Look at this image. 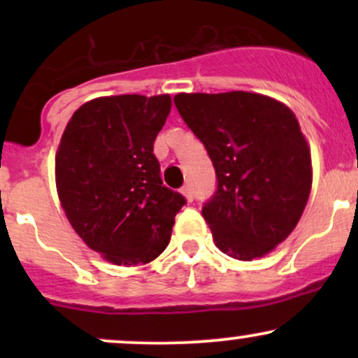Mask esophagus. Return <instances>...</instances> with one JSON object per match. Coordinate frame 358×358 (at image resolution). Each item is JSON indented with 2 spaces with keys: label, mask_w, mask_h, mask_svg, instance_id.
<instances>
[{
  "label": "esophagus",
  "mask_w": 358,
  "mask_h": 358,
  "mask_svg": "<svg viewBox=\"0 0 358 358\" xmlns=\"http://www.w3.org/2000/svg\"><path fill=\"white\" fill-rule=\"evenodd\" d=\"M180 193L185 196V199L188 200V202H192L193 200V193H192V188L188 187V185H185V187H182V190H180Z\"/></svg>",
  "instance_id": "1"
}]
</instances>
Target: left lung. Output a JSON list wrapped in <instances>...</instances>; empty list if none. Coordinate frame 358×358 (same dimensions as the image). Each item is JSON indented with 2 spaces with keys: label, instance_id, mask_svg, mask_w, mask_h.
<instances>
[{
  "label": "left lung",
  "instance_id": "obj_1",
  "mask_svg": "<svg viewBox=\"0 0 358 358\" xmlns=\"http://www.w3.org/2000/svg\"><path fill=\"white\" fill-rule=\"evenodd\" d=\"M175 106L215 168L217 192L202 208L215 245L239 261L269 254L298 225L313 182L293 110L245 90L182 92Z\"/></svg>",
  "mask_w": 358,
  "mask_h": 358
}]
</instances>
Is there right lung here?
I'll return each instance as SVG.
<instances>
[{
	"label": "right lung",
	"mask_w": 358,
	"mask_h": 358,
	"mask_svg": "<svg viewBox=\"0 0 358 358\" xmlns=\"http://www.w3.org/2000/svg\"><path fill=\"white\" fill-rule=\"evenodd\" d=\"M171 97L121 94L73 113L55 153V185L77 236L117 266L148 264L166 249L180 193L163 187L153 143Z\"/></svg>",
	"instance_id": "add662e5"
}]
</instances>
